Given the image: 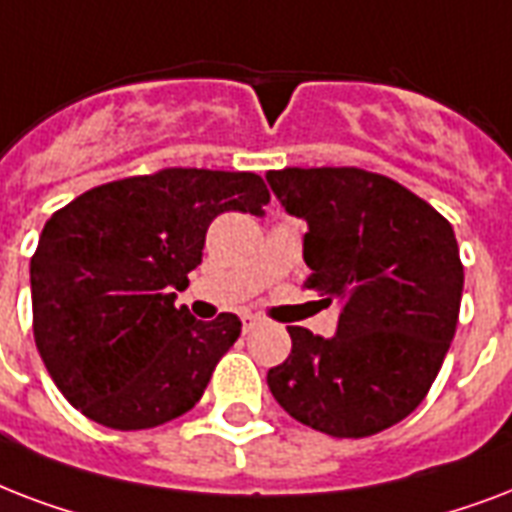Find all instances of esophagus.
I'll return each instance as SVG.
<instances>
[{
    "instance_id": "esophagus-1",
    "label": "esophagus",
    "mask_w": 512,
    "mask_h": 512,
    "mask_svg": "<svg viewBox=\"0 0 512 512\" xmlns=\"http://www.w3.org/2000/svg\"><path fill=\"white\" fill-rule=\"evenodd\" d=\"M256 326H259V318H256L253 312H243V331H245V334H251Z\"/></svg>"
}]
</instances>
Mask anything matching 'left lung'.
<instances>
[{"mask_svg":"<svg viewBox=\"0 0 512 512\" xmlns=\"http://www.w3.org/2000/svg\"><path fill=\"white\" fill-rule=\"evenodd\" d=\"M291 216L307 221L304 288L339 304L331 339L288 326L291 355L269 368L296 422L368 438L425 400L459 320L465 267L454 229L430 202L363 168L269 170Z\"/></svg>","mask_w":512,"mask_h":512,"instance_id":"8db88e82","label":"left lung"}]
</instances>
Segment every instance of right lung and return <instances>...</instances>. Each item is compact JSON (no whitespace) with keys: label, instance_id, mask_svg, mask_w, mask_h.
<instances>
[{"label":"right lung","instance_id":"1","mask_svg":"<svg viewBox=\"0 0 512 512\" xmlns=\"http://www.w3.org/2000/svg\"><path fill=\"white\" fill-rule=\"evenodd\" d=\"M256 173L162 168L93 186L55 211L31 256L34 342L71 406L112 430H149L202 398L240 336L176 307L227 211L264 213Z\"/></svg>","mask_w":512,"mask_h":512}]
</instances>
